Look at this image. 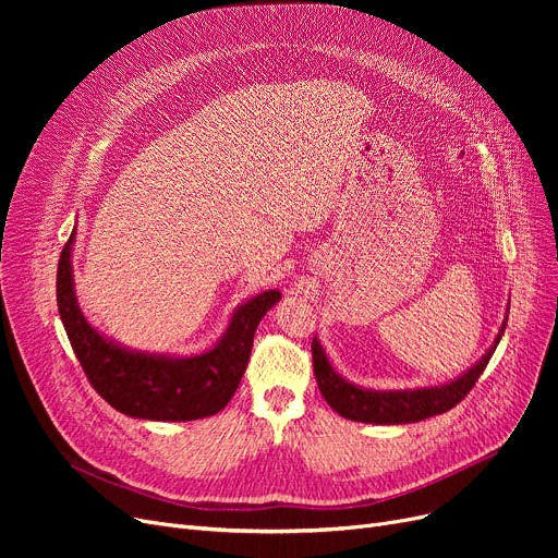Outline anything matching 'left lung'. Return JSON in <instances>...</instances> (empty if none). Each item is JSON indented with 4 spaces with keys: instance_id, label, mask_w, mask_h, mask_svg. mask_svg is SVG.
<instances>
[{
    "instance_id": "1",
    "label": "left lung",
    "mask_w": 558,
    "mask_h": 558,
    "mask_svg": "<svg viewBox=\"0 0 558 558\" xmlns=\"http://www.w3.org/2000/svg\"><path fill=\"white\" fill-rule=\"evenodd\" d=\"M505 328H507V320L502 324V330L497 335L495 343L488 348V353L471 371H465L461 377H457L454 383L444 387L414 389V391H368L345 383L337 371H332L324 348L318 345L314 337L312 360H314L316 385L320 389V396H324L326 402L343 418L360 421V423H375V425L418 423L429 416L450 412L454 404H459L468 396V391L475 387L480 375L484 373L497 343H500Z\"/></svg>"
}]
</instances>
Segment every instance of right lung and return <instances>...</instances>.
<instances>
[{
    "instance_id": "obj_1",
    "label": "right lung",
    "mask_w": 558,
    "mask_h": 558,
    "mask_svg": "<svg viewBox=\"0 0 558 558\" xmlns=\"http://www.w3.org/2000/svg\"><path fill=\"white\" fill-rule=\"evenodd\" d=\"M74 234L58 262L56 301L74 355L95 391L117 412L144 421H196L221 412L242 383L257 324L280 301V291H264L234 310L226 335L201 355L173 360L133 353L104 339L78 310L72 282Z\"/></svg>"
}]
</instances>
